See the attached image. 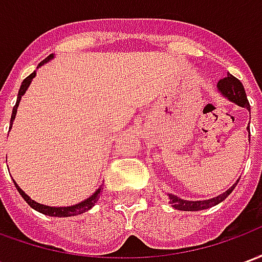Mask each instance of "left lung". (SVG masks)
I'll return each instance as SVG.
<instances>
[{
  "label": "left lung",
  "mask_w": 262,
  "mask_h": 262,
  "mask_svg": "<svg viewBox=\"0 0 262 262\" xmlns=\"http://www.w3.org/2000/svg\"><path fill=\"white\" fill-rule=\"evenodd\" d=\"M217 90L225 98H227L230 102H234L238 106L242 108H246L247 111H250V103H248L247 95H246V91H244V86L240 82L238 78H236L234 75L227 74L226 78H222V80L217 82ZM248 136H250V132H248ZM250 140V139H248ZM236 184H233L226 192L220 193L217 196L210 198V199H205V201H187V199H181L178 198L174 193H167V196L170 199L171 206L177 210H185V212H196V210H203V209H209L212 206H216L217 203H220L222 201H225L226 198L229 196L231 193V191L236 188Z\"/></svg>",
  "instance_id": "obj_1"
}]
</instances>
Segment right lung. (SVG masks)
<instances>
[{"label": "right lung", "mask_w": 262, "mask_h": 262, "mask_svg": "<svg viewBox=\"0 0 262 262\" xmlns=\"http://www.w3.org/2000/svg\"><path fill=\"white\" fill-rule=\"evenodd\" d=\"M52 59H54V54H50L49 57H46V59L43 60L42 63L37 66V69H39L40 66L46 64V63L50 61ZM35 77H36V71H33L31 75H28L25 80L22 81V84H20L19 92H18V98H16V103H15L14 109H12V115H11V122H9L11 127H12L15 116H16V109H18V106H19L22 95H24V94L26 92V90L29 88L32 80H33ZM14 184H15V187H16V189H18V192L20 193V196L25 199L26 203H28L31 208H33L35 210H37V212H40V213L46 214V216H54V217H69V216H77V214H81V213H84V212H86V210H90V209L97 203L98 198H99V193H101V188H102V187H99L95 192L92 193L91 196L86 198V199H84V201H81V202L75 203V205H71V206H48V205H43V203H39L36 202V201H33L31 196H28V195H26V193L24 192L19 187H18V184H16V182L14 181Z\"/></svg>", "instance_id": "add662e5"}]
</instances>
